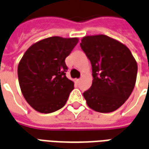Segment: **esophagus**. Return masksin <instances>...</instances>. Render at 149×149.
Here are the masks:
<instances>
[{
  "label": "esophagus",
  "instance_id": "34e87169",
  "mask_svg": "<svg viewBox=\"0 0 149 149\" xmlns=\"http://www.w3.org/2000/svg\"><path fill=\"white\" fill-rule=\"evenodd\" d=\"M76 81H77V82H80V81H81V79H77Z\"/></svg>",
  "mask_w": 149,
  "mask_h": 149
}]
</instances>
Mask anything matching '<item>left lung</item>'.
I'll return each instance as SVG.
<instances>
[{"instance_id":"1","label":"left lung","mask_w":149,"mask_h":149,"mask_svg":"<svg viewBox=\"0 0 149 149\" xmlns=\"http://www.w3.org/2000/svg\"><path fill=\"white\" fill-rule=\"evenodd\" d=\"M80 45L93 70L92 86L83 93L87 104L99 112L115 111L134 88L136 60L125 45L105 35L84 37Z\"/></svg>"}]
</instances>
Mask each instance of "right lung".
<instances>
[{
	"label": "right lung",
	"instance_id": "obj_1",
	"mask_svg": "<svg viewBox=\"0 0 149 149\" xmlns=\"http://www.w3.org/2000/svg\"><path fill=\"white\" fill-rule=\"evenodd\" d=\"M77 42V38L49 37L24 52L18 65L19 84L26 101L37 112L51 113L66 103L74 84L65 75V58Z\"/></svg>",
	"mask_w": 149,
	"mask_h": 149
}]
</instances>
